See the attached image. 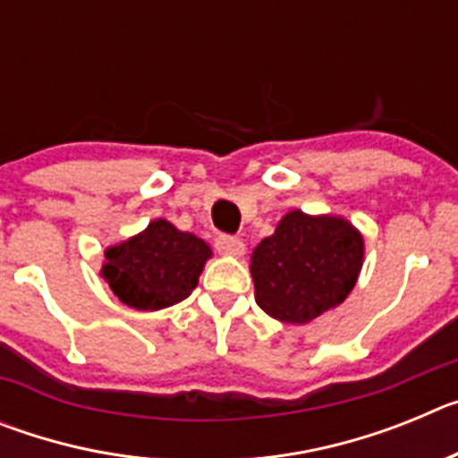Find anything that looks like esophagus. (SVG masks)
Instances as JSON below:
<instances>
[{
  "label": "esophagus",
  "mask_w": 458,
  "mask_h": 458,
  "mask_svg": "<svg viewBox=\"0 0 458 458\" xmlns=\"http://www.w3.org/2000/svg\"><path fill=\"white\" fill-rule=\"evenodd\" d=\"M216 250L225 257H242L245 254V242L236 236H220L216 238Z\"/></svg>",
  "instance_id": "obj_1"
}]
</instances>
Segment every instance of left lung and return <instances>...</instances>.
Wrapping results in <instances>:
<instances>
[{"label":"left lung","mask_w":458,"mask_h":458,"mask_svg":"<svg viewBox=\"0 0 458 458\" xmlns=\"http://www.w3.org/2000/svg\"><path fill=\"white\" fill-rule=\"evenodd\" d=\"M365 261V238L342 216L289 210L250 257L257 305L282 323L305 326L342 305Z\"/></svg>","instance_id":"obj_1"}]
</instances>
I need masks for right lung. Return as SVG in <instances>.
Listing matches in <instances>:
<instances>
[{
  "mask_svg": "<svg viewBox=\"0 0 458 458\" xmlns=\"http://www.w3.org/2000/svg\"><path fill=\"white\" fill-rule=\"evenodd\" d=\"M210 257L208 242L157 217L144 232L109 245L100 275L123 305L157 311L192 293Z\"/></svg>",
  "mask_w": 458,
  "mask_h": 458,
  "instance_id": "right-lung-1",
  "label": "right lung"
}]
</instances>
